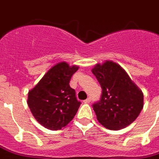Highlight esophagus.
Listing matches in <instances>:
<instances>
[{
	"label": "esophagus",
	"instance_id": "esophagus-1",
	"mask_svg": "<svg viewBox=\"0 0 159 159\" xmlns=\"http://www.w3.org/2000/svg\"><path fill=\"white\" fill-rule=\"evenodd\" d=\"M90 102H91V98H90V97H88L87 99H86L83 101V102H84L85 104H88V103H90Z\"/></svg>",
	"mask_w": 159,
	"mask_h": 159
}]
</instances>
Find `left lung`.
Instances as JSON below:
<instances>
[{
    "label": "left lung",
    "mask_w": 159,
    "mask_h": 159,
    "mask_svg": "<svg viewBox=\"0 0 159 159\" xmlns=\"http://www.w3.org/2000/svg\"><path fill=\"white\" fill-rule=\"evenodd\" d=\"M102 89L93 110L100 123L109 129H120L138 117L143 106V92L116 62L106 61L92 70Z\"/></svg>",
    "instance_id": "1"
}]
</instances>
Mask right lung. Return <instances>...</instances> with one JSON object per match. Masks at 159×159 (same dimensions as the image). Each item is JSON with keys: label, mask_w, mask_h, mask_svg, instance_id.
<instances>
[{"label": "right lung", "mask_w": 159, "mask_h": 159, "mask_svg": "<svg viewBox=\"0 0 159 159\" xmlns=\"http://www.w3.org/2000/svg\"><path fill=\"white\" fill-rule=\"evenodd\" d=\"M78 69L61 62L52 67L28 93V106L36 120L43 127L57 130L72 120L81 102L70 87L71 77Z\"/></svg>", "instance_id": "add662e5"}]
</instances>
